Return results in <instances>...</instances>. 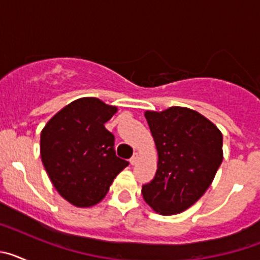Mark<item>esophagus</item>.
I'll return each instance as SVG.
<instances>
[{"label": "esophagus", "mask_w": 260, "mask_h": 260, "mask_svg": "<svg viewBox=\"0 0 260 260\" xmlns=\"http://www.w3.org/2000/svg\"><path fill=\"white\" fill-rule=\"evenodd\" d=\"M138 160H139V155H138V153H134V155L132 156V158H130V164L135 165L138 162Z\"/></svg>", "instance_id": "1"}]
</instances>
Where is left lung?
I'll list each match as a JSON object with an SVG mask.
<instances>
[{
	"label": "left lung",
	"mask_w": 260,
	"mask_h": 260,
	"mask_svg": "<svg viewBox=\"0 0 260 260\" xmlns=\"http://www.w3.org/2000/svg\"><path fill=\"white\" fill-rule=\"evenodd\" d=\"M157 151V171L142 187L146 203L164 216L195 204L212 183L222 161V134L197 110L171 107L144 112Z\"/></svg>",
	"instance_id": "8db88e82"
}]
</instances>
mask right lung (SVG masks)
Returning a JSON list of instances; mask_svg holds the SVG:
<instances>
[{
    "label": "right lung",
    "mask_w": 260,
    "mask_h": 260,
    "mask_svg": "<svg viewBox=\"0 0 260 260\" xmlns=\"http://www.w3.org/2000/svg\"><path fill=\"white\" fill-rule=\"evenodd\" d=\"M118 108L98 98H80L58 110L40 134V156L62 198L79 208L100 203L128 161L116 156L105 128Z\"/></svg>",
    "instance_id": "obj_1"
}]
</instances>
